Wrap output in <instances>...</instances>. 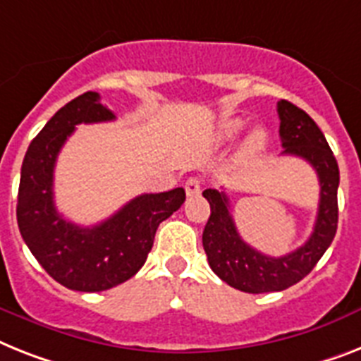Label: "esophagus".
I'll return each instance as SVG.
<instances>
[{
	"label": "esophagus",
	"instance_id": "obj_1",
	"mask_svg": "<svg viewBox=\"0 0 361 361\" xmlns=\"http://www.w3.org/2000/svg\"><path fill=\"white\" fill-rule=\"evenodd\" d=\"M184 190H186L188 197H193V195H199L201 193V178L190 177L184 183Z\"/></svg>",
	"mask_w": 361,
	"mask_h": 361
}]
</instances>
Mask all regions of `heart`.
Here are the masks:
<instances>
[{
  "label": "heart",
  "instance_id": "obj_1",
  "mask_svg": "<svg viewBox=\"0 0 361 361\" xmlns=\"http://www.w3.org/2000/svg\"><path fill=\"white\" fill-rule=\"evenodd\" d=\"M243 127H245V121L240 120V118H231V120L223 121L221 127H219V138L225 140V142L234 140L238 134L241 133ZM264 144H266V133H264V129H255L247 134V138L245 142H243L241 151H243V154L249 157V154L258 153V151L264 147Z\"/></svg>",
  "mask_w": 361,
  "mask_h": 361
}]
</instances>
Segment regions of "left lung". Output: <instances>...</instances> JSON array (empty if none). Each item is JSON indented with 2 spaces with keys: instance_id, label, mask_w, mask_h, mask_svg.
<instances>
[{
  "instance_id": "obj_1",
  "label": "left lung",
  "mask_w": 361,
  "mask_h": 361,
  "mask_svg": "<svg viewBox=\"0 0 361 361\" xmlns=\"http://www.w3.org/2000/svg\"><path fill=\"white\" fill-rule=\"evenodd\" d=\"M282 154H293L315 169L321 197L314 232L305 245L284 256H267L241 240L228 210L225 192L208 188L202 192L210 202V217L202 231L208 264L223 282L245 293L282 291L302 281L329 249L338 228L339 168L324 134L305 110L290 101H279Z\"/></svg>"
}]
</instances>
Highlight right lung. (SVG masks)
Listing matches in <instances>:
<instances>
[{
    "label": "right lung",
    "mask_w": 361,
    "mask_h": 361,
    "mask_svg": "<svg viewBox=\"0 0 361 361\" xmlns=\"http://www.w3.org/2000/svg\"><path fill=\"white\" fill-rule=\"evenodd\" d=\"M97 92L62 106L37 134L22 164L16 217L20 234L47 275L75 291H105L129 281L147 260L164 219L186 199L183 188L144 193L94 227H79L56 212L53 171L56 157L79 123L112 121Z\"/></svg>",
    "instance_id": "1"
}]
</instances>
